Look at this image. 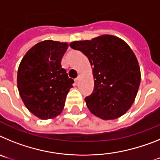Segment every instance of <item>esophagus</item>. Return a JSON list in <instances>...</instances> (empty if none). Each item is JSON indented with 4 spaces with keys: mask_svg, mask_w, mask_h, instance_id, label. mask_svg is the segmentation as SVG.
I'll use <instances>...</instances> for the list:
<instances>
[{
    "mask_svg": "<svg viewBox=\"0 0 160 160\" xmlns=\"http://www.w3.org/2000/svg\"><path fill=\"white\" fill-rule=\"evenodd\" d=\"M81 78H82L81 74H79V75L78 76V78H77L75 79V83H78V82L80 81V79H81Z\"/></svg>",
    "mask_w": 160,
    "mask_h": 160,
    "instance_id": "34e87169",
    "label": "esophagus"
}]
</instances>
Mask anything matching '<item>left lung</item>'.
I'll use <instances>...</instances> for the list:
<instances>
[{
    "mask_svg": "<svg viewBox=\"0 0 160 160\" xmlns=\"http://www.w3.org/2000/svg\"><path fill=\"white\" fill-rule=\"evenodd\" d=\"M81 51L93 68L94 88L85 98L90 111L104 120L118 118L131 108L140 85V68L135 53L118 37L102 35L70 44Z\"/></svg>",
    "mask_w": 160,
    "mask_h": 160,
    "instance_id": "left-lung-1",
    "label": "left lung"
}]
</instances>
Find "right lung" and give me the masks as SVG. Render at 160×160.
Instances as JSON below:
<instances>
[{"mask_svg": "<svg viewBox=\"0 0 160 160\" xmlns=\"http://www.w3.org/2000/svg\"><path fill=\"white\" fill-rule=\"evenodd\" d=\"M67 48L66 42H41L25 53L18 67L20 96L26 108L41 119L60 114L73 87V80L61 66Z\"/></svg>", "mask_w": 160, "mask_h": 160, "instance_id": "add662e5", "label": "right lung"}]
</instances>
